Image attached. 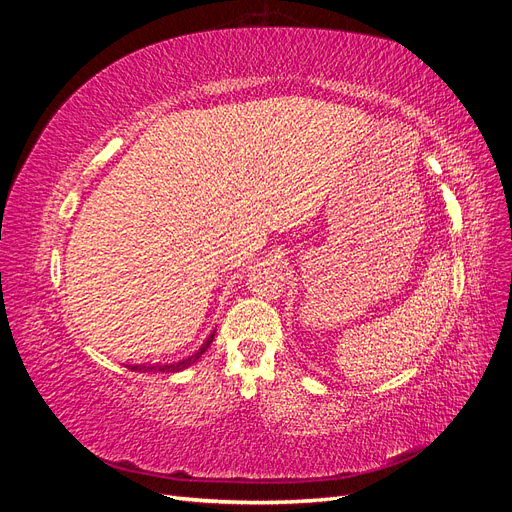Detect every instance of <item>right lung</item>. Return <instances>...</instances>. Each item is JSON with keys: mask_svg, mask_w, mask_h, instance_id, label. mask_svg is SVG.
Segmentation results:
<instances>
[{"mask_svg": "<svg viewBox=\"0 0 512 512\" xmlns=\"http://www.w3.org/2000/svg\"><path fill=\"white\" fill-rule=\"evenodd\" d=\"M213 335H215V331L205 339L203 346H200L198 350H194L188 356H181V359H168V361H158V363H138V365H126V367L132 369V371H164V374H170V371H181L185 367H190L192 363H196L200 356H203V352L213 342Z\"/></svg>", "mask_w": 512, "mask_h": 512, "instance_id": "1", "label": "right lung"}]
</instances>
